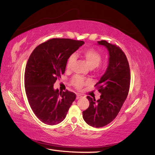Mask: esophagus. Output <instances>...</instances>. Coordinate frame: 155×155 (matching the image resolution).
Wrapping results in <instances>:
<instances>
[{
	"instance_id": "esophagus-1",
	"label": "esophagus",
	"mask_w": 155,
	"mask_h": 155,
	"mask_svg": "<svg viewBox=\"0 0 155 155\" xmlns=\"http://www.w3.org/2000/svg\"><path fill=\"white\" fill-rule=\"evenodd\" d=\"M81 97H82V96H81L80 94H77V95H76V99H80Z\"/></svg>"
}]
</instances>
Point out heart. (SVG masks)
Returning a JSON list of instances; mask_svg holds the SVG:
<instances>
[{"label": "heart", "instance_id": "heart-1", "mask_svg": "<svg viewBox=\"0 0 155 155\" xmlns=\"http://www.w3.org/2000/svg\"><path fill=\"white\" fill-rule=\"evenodd\" d=\"M81 56L85 60V61H86L88 66L91 68H94L96 72H99L102 70L103 67L101 62L103 57L99 51L93 48L87 49L82 53ZM74 61L75 56L74 54H72L68 58L67 60L66 70L68 71H70L71 70ZM89 82V80H86L79 76H75L72 79V84L74 85V87L78 89H81L85 85L87 84Z\"/></svg>", "mask_w": 155, "mask_h": 155}]
</instances>
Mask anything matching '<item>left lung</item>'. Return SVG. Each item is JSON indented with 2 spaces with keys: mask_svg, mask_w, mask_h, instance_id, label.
<instances>
[{
  "mask_svg": "<svg viewBox=\"0 0 155 155\" xmlns=\"http://www.w3.org/2000/svg\"><path fill=\"white\" fill-rule=\"evenodd\" d=\"M97 42L109 51V66L95 85L101 94L100 99L96 101L87 96L89 106L83 111V118L88 125L99 128L108 125L118 115L129 94L130 73L127 58L118 46L105 40Z\"/></svg>",
  "mask_w": 155,
  "mask_h": 155,
  "instance_id": "obj_1",
  "label": "left lung"
}]
</instances>
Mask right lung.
Returning a JSON list of instances; mask_svg holds the SVG:
<instances>
[{"label":"right lung","instance_id":"1","mask_svg":"<svg viewBox=\"0 0 155 155\" xmlns=\"http://www.w3.org/2000/svg\"><path fill=\"white\" fill-rule=\"evenodd\" d=\"M84 44L69 38H52L38 46L27 61L25 86L27 99L34 114L49 125L61 123L76 95L54 90V84L66 70L68 58Z\"/></svg>","mask_w":155,"mask_h":155}]
</instances>
